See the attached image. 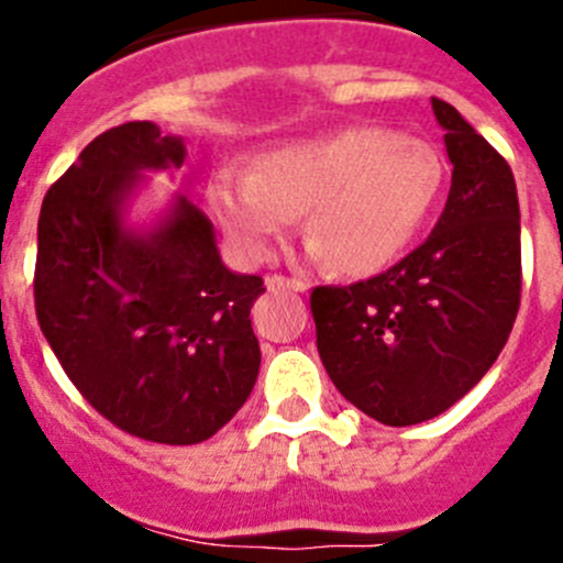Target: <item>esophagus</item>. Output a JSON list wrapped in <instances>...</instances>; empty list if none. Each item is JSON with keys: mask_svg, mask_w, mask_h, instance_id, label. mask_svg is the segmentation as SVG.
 I'll return each instance as SVG.
<instances>
[{"mask_svg": "<svg viewBox=\"0 0 563 563\" xmlns=\"http://www.w3.org/2000/svg\"><path fill=\"white\" fill-rule=\"evenodd\" d=\"M266 288H269V291H299V294H305V291H308V283L299 280V277L272 275L269 280H266Z\"/></svg>", "mask_w": 563, "mask_h": 563, "instance_id": "esophagus-1", "label": "esophagus"}]
</instances>
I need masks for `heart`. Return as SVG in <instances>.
Wrapping results in <instances>:
<instances>
[{
    "label": "heart",
    "mask_w": 563,
    "mask_h": 563,
    "mask_svg": "<svg viewBox=\"0 0 563 563\" xmlns=\"http://www.w3.org/2000/svg\"><path fill=\"white\" fill-rule=\"evenodd\" d=\"M444 174L424 139L360 124L266 152L255 174H218L209 207L245 261L269 258L305 212L310 255L340 275L365 277L411 245Z\"/></svg>",
    "instance_id": "1"
}]
</instances>
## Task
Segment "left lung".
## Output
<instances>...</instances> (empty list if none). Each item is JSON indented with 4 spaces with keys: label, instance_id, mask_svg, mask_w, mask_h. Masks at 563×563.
<instances>
[{
    "label": "left lung",
    "instance_id": "8db88e82",
    "mask_svg": "<svg viewBox=\"0 0 563 563\" xmlns=\"http://www.w3.org/2000/svg\"><path fill=\"white\" fill-rule=\"evenodd\" d=\"M452 187L433 234L371 280L310 294L340 395L406 428L455 406L498 360L520 308V207L509 163L433 98Z\"/></svg>",
    "mask_w": 563,
    "mask_h": 563
}]
</instances>
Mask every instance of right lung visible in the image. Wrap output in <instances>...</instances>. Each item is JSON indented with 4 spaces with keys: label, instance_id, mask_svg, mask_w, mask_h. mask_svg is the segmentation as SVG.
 I'll use <instances>...</instances> for the list:
<instances>
[{
    "label": "right lung",
    "instance_id": "obj_1",
    "mask_svg": "<svg viewBox=\"0 0 563 563\" xmlns=\"http://www.w3.org/2000/svg\"><path fill=\"white\" fill-rule=\"evenodd\" d=\"M185 155L155 122L98 135L45 192L35 266L37 321L67 378L119 430L179 446L245 406L261 367L250 308L264 294L220 261L190 198L150 229L124 220L144 172Z\"/></svg>",
    "mask_w": 563,
    "mask_h": 563
}]
</instances>
